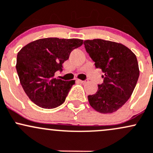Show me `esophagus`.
Listing matches in <instances>:
<instances>
[{
	"label": "esophagus",
	"mask_w": 153,
	"mask_h": 153,
	"mask_svg": "<svg viewBox=\"0 0 153 153\" xmlns=\"http://www.w3.org/2000/svg\"><path fill=\"white\" fill-rule=\"evenodd\" d=\"M79 82H81V83H82V84H85V83H87V82H88V81H87V80H84V81H83V80L79 79Z\"/></svg>",
	"instance_id": "34e87169"
}]
</instances>
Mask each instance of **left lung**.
<instances>
[{
  "label": "left lung",
  "mask_w": 153,
  "mask_h": 153,
  "mask_svg": "<svg viewBox=\"0 0 153 153\" xmlns=\"http://www.w3.org/2000/svg\"><path fill=\"white\" fill-rule=\"evenodd\" d=\"M86 51L104 74L94 95H88L93 109L111 114L121 108L131 97L140 76L135 54L123 45L101 39L84 42Z\"/></svg>",
  "instance_id": "obj_1"
}]
</instances>
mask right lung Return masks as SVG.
Listing matches in <instances>:
<instances>
[{"label": "right lung", "mask_w": 153, "mask_h": 153, "mask_svg": "<svg viewBox=\"0 0 153 153\" xmlns=\"http://www.w3.org/2000/svg\"><path fill=\"white\" fill-rule=\"evenodd\" d=\"M80 39H39L26 45L17 54L16 71L25 93L34 103L52 109L64 102L75 80L55 77L74 49L80 47Z\"/></svg>", "instance_id": "obj_1"}]
</instances>
